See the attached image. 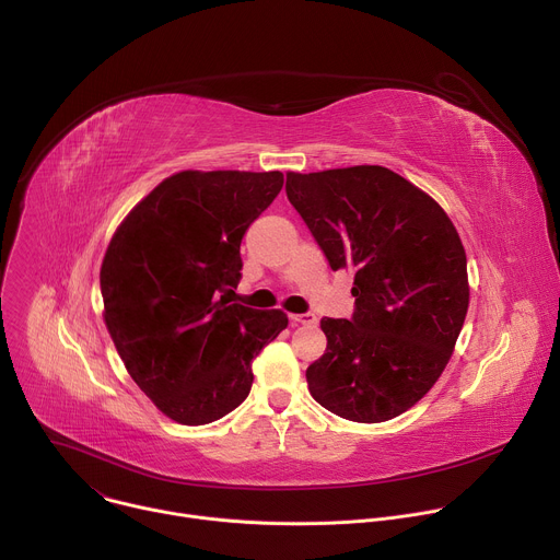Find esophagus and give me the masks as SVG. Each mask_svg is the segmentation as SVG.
<instances>
[{
  "label": "esophagus",
  "instance_id": "obj_1",
  "mask_svg": "<svg viewBox=\"0 0 560 560\" xmlns=\"http://www.w3.org/2000/svg\"><path fill=\"white\" fill-rule=\"evenodd\" d=\"M290 322L299 324V326H314L316 316L312 312H303V314H290Z\"/></svg>",
  "mask_w": 560,
  "mask_h": 560
}]
</instances>
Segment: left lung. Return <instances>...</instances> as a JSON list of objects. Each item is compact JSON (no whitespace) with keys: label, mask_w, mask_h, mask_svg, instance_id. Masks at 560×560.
Segmentation results:
<instances>
[{"label":"left lung","mask_w":560,"mask_h":560,"mask_svg":"<svg viewBox=\"0 0 560 560\" xmlns=\"http://www.w3.org/2000/svg\"><path fill=\"white\" fill-rule=\"evenodd\" d=\"M285 195L330 268L354 275L352 318H322L305 370L316 404L357 423L410 410L445 370L467 303V259L445 210L383 166L288 173Z\"/></svg>","instance_id":"8db88e82"}]
</instances>
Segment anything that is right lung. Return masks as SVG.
<instances>
[{
  "label": "right lung",
  "instance_id": "obj_1",
  "mask_svg": "<svg viewBox=\"0 0 560 560\" xmlns=\"http://www.w3.org/2000/svg\"><path fill=\"white\" fill-rule=\"evenodd\" d=\"M283 175L184 171L141 199L106 250L100 283L113 343L141 392L184 425L246 401L253 359L288 328L281 310L232 303L242 238Z\"/></svg>",
  "mask_w": 560,
  "mask_h": 560
}]
</instances>
